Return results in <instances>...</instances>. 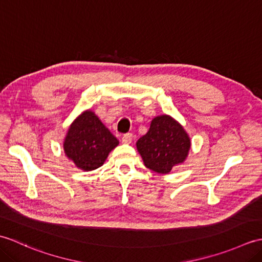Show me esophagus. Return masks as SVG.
Listing matches in <instances>:
<instances>
[{
  "label": "esophagus",
  "instance_id": "1",
  "mask_svg": "<svg viewBox=\"0 0 262 262\" xmlns=\"http://www.w3.org/2000/svg\"><path fill=\"white\" fill-rule=\"evenodd\" d=\"M121 141L124 144H130L132 141H133V134H130V133H128V134H125L124 136H122Z\"/></svg>",
  "mask_w": 262,
  "mask_h": 262
}]
</instances>
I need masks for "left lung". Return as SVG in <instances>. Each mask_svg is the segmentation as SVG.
<instances>
[{"mask_svg": "<svg viewBox=\"0 0 262 262\" xmlns=\"http://www.w3.org/2000/svg\"><path fill=\"white\" fill-rule=\"evenodd\" d=\"M136 146L146 168L165 174L187 159L191 142L179 122L162 115L152 120L148 132L137 141Z\"/></svg>", "mask_w": 262, "mask_h": 262, "instance_id": "1", "label": "left lung"}]
</instances>
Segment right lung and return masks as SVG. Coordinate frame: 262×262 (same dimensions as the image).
I'll list each match as a JSON object with an SVG mask.
<instances>
[{"mask_svg":"<svg viewBox=\"0 0 262 262\" xmlns=\"http://www.w3.org/2000/svg\"><path fill=\"white\" fill-rule=\"evenodd\" d=\"M119 142L91 110L72 122L64 140V152L77 168L92 171L100 168Z\"/></svg>","mask_w":262,"mask_h":262,"instance_id":"1","label":"right lung"}]
</instances>
